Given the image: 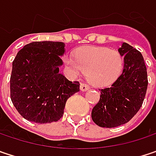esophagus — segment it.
<instances>
[{"mask_svg":"<svg viewBox=\"0 0 156 156\" xmlns=\"http://www.w3.org/2000/svg\"><path fill=\"white\" fill-rule=\"evenodd\" d=\"M88 89H90V87H89L87 84L81 83V85H80V90H81V91L85 92V91H87V90H88Z\"/></svg>","mask_w":156,"mask_h":156,"instance_id":"1","label":"esophagus"}]
</instances>
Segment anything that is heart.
I'll use <instances>...</instances> for the list:
<instances>
[{
	"mask_svg": "<svg viewBox=\"0 0 156 156\" xmlns=\"http://www.w3.org/2000/svg\"><path fill=\"white\" fill-rule=\"evenodd\" d=\"M65 66L73 75L87 71L89 82L95 87H107L119 78L123 69V59L116 50L99 46L79 48L75 57L66 55Z\"/></svg>",
	"mask_w": 156,
	"mask_h": 156,
	"instance_id": "b5f03b06",
	"label": "heart"
}]
</instances>
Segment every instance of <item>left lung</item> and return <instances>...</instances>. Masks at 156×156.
I'll use <instances>...</instances> for the list:
<instances>
[{"instance_id": "1", "label": "left lung", "mask_w": 156, "mask_h": 156, "mask_svg": "<svg viewBox=\"0 0 156 156\" xmlns=\"http://www.w3.org/2000/svg\"><path fill=\"white\" fill-rule=\"evenodd\" d=\"M122 73L110 87L101 89L100 100L92 110L93 121L103 128H115L131 120L141 108L147 89V67L141 52L123 43Z\"/></svg>"}]
</instances>
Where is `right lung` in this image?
<instances>
[{
  "instance_id": "obj_1",
  "label": "right lung",
  "mask_w": 156,
  "mask_h": 156,
  "mask_svg": "<svg viewBox=\"0 0 156 156\" xmlns=\"http://www.w3.org/2000/svg\"><path fill=\"white\" fill-rule=\"evenodd\" d=\"M62 42H33L26 44L12 62L10 98L23 118L36 123L58 121L67 100L79 91L59 72L64 54Z\"/></svg>"
}]
</instances>
